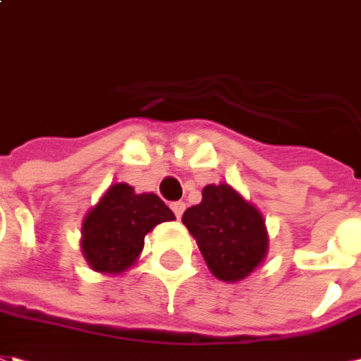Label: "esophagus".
Returning a JSON list of instances; mask_svg holds the SVG:
<instances>
[{
    "label": "esophagus",
    "mask_w": 361,
    "mask_h": 361,
    "mask_svg": "<svg viewBox=\"0 0 361 361\" xmlns=\"http://www.w3.org/2000/svg\"><path fill=\"white\" fill-rule=\"evenodd\" d=\"M171 209H173V212H175V216L180 219L183 212L186 209V204H185V202H173V204H171Z\"/></svg>",
    "instance_id": "obj_1"
}]
</instances>
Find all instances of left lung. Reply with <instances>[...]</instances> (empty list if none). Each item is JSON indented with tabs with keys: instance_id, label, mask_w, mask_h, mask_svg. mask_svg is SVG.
Instances as JSON below:
<instances>
[{
	"instance_id": "obj_1",
	"label": "left lung",
	"mask_w": 361,
	"mask_h": 361,
	"mask_svg": "<svg viewBox=\"0 0 361 361\" xmlns=\"http://www.w3.org/2000/svg\"><path fill=\"white\" fill-rule=\"evenodd\" d=\"M183 224L200 247L212 274L239 282L262 262L268 237L264 219L229 185H208L202 202L183 214Z\"/></svg>"
}]
</instances>
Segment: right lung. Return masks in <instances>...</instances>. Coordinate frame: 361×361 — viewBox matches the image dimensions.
Instances as JSON below:
<instances>
[{
  "instance_id": "add662e5",
  "label": "right lung",
  "mask_w": 361,
  "mask_h": 361,
  "mask_svg": "<svg viewBox=\"0 0 361 361\" xmlns=\"http://www.w3.org/2000/svg\"><path fill=\"white\" fill-rule=\"evenodd\" d=\"M171 219L175 214L157 194H135L132 186L118 183L87 214L81 249L93 270L118 274L134 264L145 235Z\"/></svg>"
}]
</instances>
